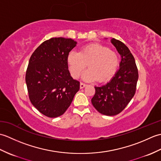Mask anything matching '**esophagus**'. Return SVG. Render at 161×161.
<instances>
[{
  "instance_id": "1",
  "label": "esophagus",
  "mask_w": 161,
  "mask_h": 161,
  "mask_svg": "<svg viewBox=\"0 0 161 161\" xmlns=\"http://www.w3.org/2000/svg\"><path fill=\"white\" fill-rule=\"evenodd\" d=\"M86 86V84H85L84 83H80V88H84L85 86Z\"/></svg>"
}]
</instances>
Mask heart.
Returning a JSON list of instances; mask_svg holds the SVG:
<instances>
[{
    "mask_svg": "<svg viewBox=\"0 0 161 161\" xmlns=\"http://www.w3.org/2000/svg\"><path fill=\"white\" fill-rule=\"evenodd\" d=\"M70 74L78 78L86 68L89 69L82 75L86 81H108L115 75L118 66V54L108 47L100 43H90L81 48L80 53L71 51L67 57Z\"/></svg>",
    "mask_w": 161,
    "mask_h": 161,
    "instance_id": "1",
    "label": "heart"
}]
</instances>
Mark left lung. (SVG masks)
Here are the masks:
<instances>
[{"label": "left lung", "mask_w": 161, "mask_h": 161, "mask_svg": "<svg viewBox=\"0 0 161 161\" xmlns=\"http://www.w3.org/2000/svg\"><path fill=\"white\" fill-rule=\"evenodd\" d=\"M111 42L121 56L119 70L105 85L95 86L92 104L100 114L115 115L119 114L134 96L138 72L135 59L125 44L113 38Z\"/></svg>", "instance_id": "1"}]
</instances>
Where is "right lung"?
<instances>
[{
  "label": "right lung",
  "instance_id": "add662e5",
  "mask_svg": "<svg viewBox=\"0 0 161 161\" xmlns=\"http://www.w3.org/2000/svg\"><path fill=\"white\" fill-rule=\"evenodd\" d=\"M77 42L63 37L42 43L30 57L25 82L30 102L49 118L63 115L80 90V81L70 76L67 57Z\"/></svg>",
  "mask_w": 161,
  "mask_h": 161
}]
</instances>
